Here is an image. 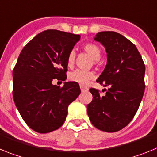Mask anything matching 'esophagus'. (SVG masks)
I'll list each match as a JSON object with an SVG mask.
<instances>
[{
	"label": "esophagus",
	"mask_w": 157,
	"mask_h": 157,
	"mask_svg": "<svg viewBox=\"0 0 157 157\" xmlns=\"http://www.w3.org/2000/svg\"><path fill=\"white\" fill-rule=\"evenodd\" d=\"M80 89H81L82 93L86 92V91H87V89H86V88H85V87L83 86H80Z\"/></svg>",
	"instance_id": "34e87169"
}]
</instances>
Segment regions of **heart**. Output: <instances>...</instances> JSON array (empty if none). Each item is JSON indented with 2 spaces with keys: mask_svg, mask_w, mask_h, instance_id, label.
Masks as SVG:
<instances>
[{
  "mask_svg": "<svg viewBox=\"0 0 157 157\" xmlns=\"http://www.w3.org/2000/svg\"><path fill=\"white\" fill-rule=\"evenodd\" d=\"M83 49L92 57L94 64L99 63V59L101 56V50L98 45L94 43H87L83 46ZM75 60V52L72 50L69 52L67 59V66H73ZM93 77H94V73L92 71H86L79 69L70 72L68 75V78L70 81L77 82L81 85H86L89 80H90Z\"/></svg>",
  "mask_w": 157,
  "mask_h": 157,
  "instance_id": "b5f03b06",
  "label": "heart"
}]
</instances>
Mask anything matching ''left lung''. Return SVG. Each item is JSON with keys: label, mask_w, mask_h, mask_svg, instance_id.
<instances>
[{"label": "left lung", "mask_w": 157, "mask_h": 157, "mask_svg": "<svg viewBox=\"0 0 157 157\" xmlns=\"http://www.w3.org/2000/svg\"><path fill=\"white\" fill-rule=\"evenodd\" d=\"M94 40L105 46L107 64L97 82L106 94L101 96L96 89L87 105L91 123L105 132H116L127 126L139 108L145 91V67L138 48L117 32H98Z\"/></svg>", "instance_id": "1"}]
</instances>
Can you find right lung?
Wrapping results in <instances>:
<instances>
[{
    "label": "right lung",
    "mask_w": 157,
    "mask_h": 157,
    "mask_svg": "<svg viewBox=\"0 0 157 157\" xmlns=\"http://www.w3.org/2000/svg\"><path fill=\"white\" fill-rule=\"evenodd\" d=\"M80 35L57 30L41 32L25 45L12 71L14 102L29 127L40 134L57 130L66 120L67 108L81 93L74 82L63 87L69 52Z\"/></svg>",
    "instance_id": "right-lung-1"
}]
</instances>
